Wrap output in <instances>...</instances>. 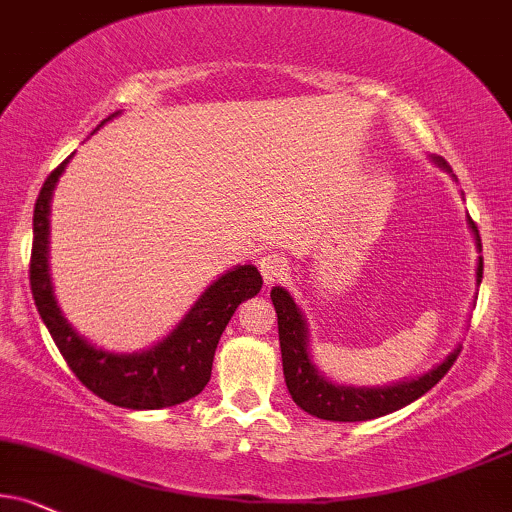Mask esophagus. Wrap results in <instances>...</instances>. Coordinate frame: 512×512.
I'll return each instance as SVG.
<instances>
[{
    "label": "esophagus",
    "mask_w": 512,
    "mask_h": 512,
    "mask_svg": "<svg viewBox=\"0 0 512 512\" xmlns=\"http://www.w3.org/2000/svg\"><path fill=\"white\" fill-rule=\"evenodd\" d=\"M258 268H261L266 285H273V282L282 280L287 275V261L280 254H275V251H268V254L258 258Z\"/></svg>",
    "instance_id": "esophagus-1"
}]
</instances>
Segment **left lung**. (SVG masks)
<instances>
[{
    "label": "left lung",
    "instance_id": "8db88e82",
    "mask_svg": "<svg viewBox=\"0 0 512 512\" xmlns=\"http://www.w3.org/2000/svg\"><path fill=\"white\" fill-rule=\"evenodd\" d=\"M441 170L453 175L449 163L441 156H432ZM456 178V175H453ZM468 223L475 232L477 249L482 251V242H479L477 225L468 218ZM482 256L477 261V285L482 282ZM273 299L275 313H277V332H280V351H282V370H285V382L289 394H292L294 403L304 408L306 413L315 415L320 420H334V422H361L382 418V415L394 413L422 394H427L434 384H437L451 365L456 363L460 346L439 365H434L430 372L415 377V380H403L387 384V387H353V384H337L315 368L311 361V351H308V327L301 308L294 304L292 294L282 287H273L270 292Z\"/></svg>",
    "mask_w": 512,
    "mask_h": 512
}]
</instances>
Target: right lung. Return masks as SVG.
I'll list each match as a JSON object with an SVG mask.
<instances>
[{"label": "right lung", "mask_w": 512, "mask_h": 512, "mask_svg": "<svg viewBox=\"0 0 512 512\" xmlns=\"http://www.w3.org/2000/svg\"><path fill=\"white\" fill-rule=\"evenodd\" d=\"M118 113L121 111L104 118L102 125ZM71 156L49 173L35 201L30 289L40 318L52 334L54 344L59 346L61 356L66 358L68 368L99 399L132 410L168 408L194 399L211 380L218 339L230 323L232 313L242 301L261 292V273L251 263L227 270L204 289V294L194 301L175 330L147 351L111 353L97 349L63 318L49 277V204Z\"/></svg>", "instance_id": "add662e5"}]
</instances>
